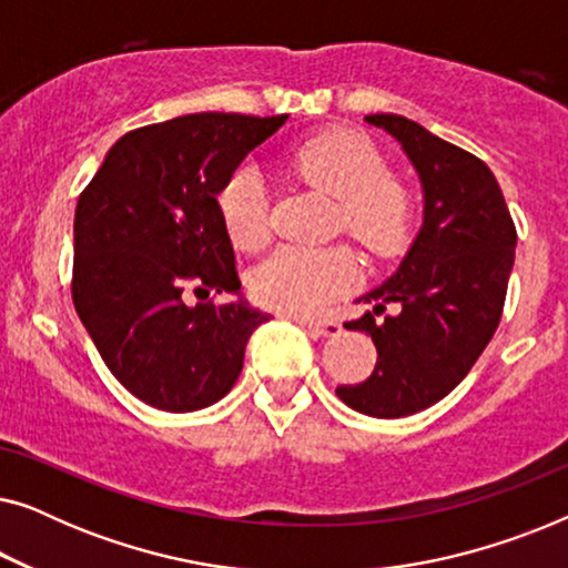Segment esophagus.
Returning a JSON list of instances; mask_svg holds the SVG:
<instances>
[{
	"label": "esophagus",
	"mask_w": 568,
	"mask_h": 568,
	"mask_svg": "<svg viewBox=\"0 0 568 568\" xmlns=\"http://www.w3.org/2000/svg\"><path fill=\"white\" fill-rule=\"evenodd\" d=\"M294 323H300L302 328L313 331L315 336H338L341 323L328 321V317H307V315H292Z\"/></svg>",
	"instance_id": "esophagus-1"
}]
</instances>
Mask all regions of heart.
I'll return each mask as SVG.
<instances>
[{
    "label": "heart",
    "instance_id": "b5f03b06",
    "mask_svg": "<svg viewBox=\"0 0 568 568\" xmlns=\"http://www.w3.org/2000/svg\"><path fill=\"white\" fill-rule=\"evenodd\" d=\"M292 168L302 181L338 199L336 227L352 235L372 258H395L414 230V196L408 185L385 173V160L354 131H328L307 139L292 152ZM220 214L240 251H261L268 243V216L261 178L240 168L222 185ZM362 276L348 245H286L253 271L251 290L258 302L286 313H317Z\"/></svg>",
    "mask_w": 568,
    "mask_h": 568
}]
</instances>
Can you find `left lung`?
<instances>
[{"instance_id":"left-lung-1","label":"left lung","mask_w":568,"mask_h":568,"mask_svg":"<svg viewBox=\"0 0 568 568\" xmlns=\"http://www.w3.org/2000/svg\"><path fill=\"white\" fill-rule=\"evenodd\" d=\"M406 150L424 185V224L400 268L364 294L375 313L346 328L369 333L375 372L338 385L348 408L375 418L418 414L453 393L499 328L517 230L484 160L393 113L367 115ZM385 304L399 313L377 322Z\"/></svg>"}]
</instances>
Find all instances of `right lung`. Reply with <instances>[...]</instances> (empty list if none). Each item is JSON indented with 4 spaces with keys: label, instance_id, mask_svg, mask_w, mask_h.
<instances>
[{
    "label": "right lung",
    "instance_id": "add662e5",
    "mask_svg": "<svg viewBox=\"0 0 568 568\" xmlns=\"http://www.w3.org/2000/svg\"><path fill=\"white\" fill-rule=\"evenodd\" d=\"M286 119L191 113L134 129L80 193L74 310L113 377L154 408L185 414L224 398L271 317L216 302L240 292L216 193Z\"/></svg>",
    "mask_w": 568,
    "mask_h": 568
}]
</instances>
